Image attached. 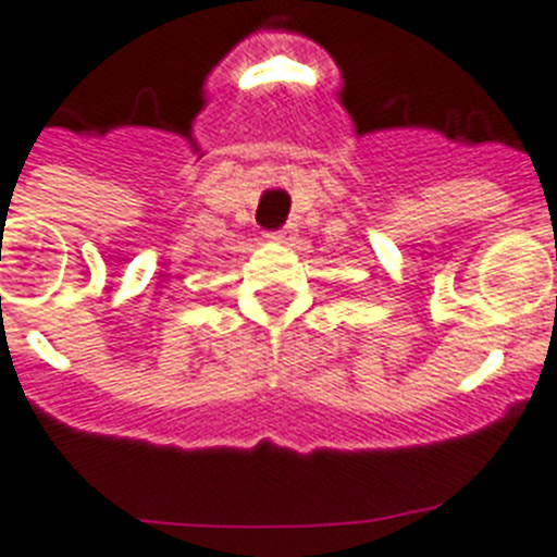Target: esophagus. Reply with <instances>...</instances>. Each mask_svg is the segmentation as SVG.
<instances>
[{
    "instance_id": "obj_1",
    "label": "esophagus",
    "mask_w": 557,
    "mask_h": 557,
    "mask_svg": "<svg viewBox=\"0 0 557 557\" xmlns=\"http://www.w3.org/2000/svg\"><path fill=\"white\" fill-rule=\"evenodd\" d=\"M272 240H277V244H285V246H294V240H297V226L285 224L283 230L272 232Z\"/></svg>"
}]
</instances>
